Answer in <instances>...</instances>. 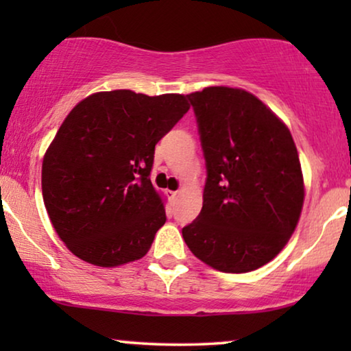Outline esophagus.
<instances>
[{"mask_svg":"<svg viewBox=\"0 0 351 351\" xmlns=\"http://www.w3.org/2000/svg\"><path fill=\"white\" fill-rule=\"evenodd\" d=\"M169 195H171V199L176 201L177 199V195H179V191H169Z\"/></svg>","mask_w":351,"mask_h":351,"instance_id":"34e87169","label":"esophagus"}]
</instances>
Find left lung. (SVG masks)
Listing matches in <instances>:
<instances>
[{
    "label": "left lung",
    "instance_id": "8db88e82",
    "mask_svg": "<svg viewBox=\"0 0 351 351\" xmlns=\"http://www.w3.org/2000/svg\"><path fill=\"white\" fill-rule=\"evenodd\" d=\"M206 161L203 209L182 228L199 261L225 273L257 270L299 222L304 179L286 124L256 95L214 86L186 95Z\"/></svg>",
    "mask_w": 351,
    "mask_h": 351
}]
</instances>
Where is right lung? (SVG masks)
<instances>
[{"label":"right lung","mask_w":351,"mask_h":351,"mask_svg":"<svg viewBox=\"0 0 351 351\" xmlns=\"http://www.w3.org/2000/svg\"><path fill=\"white\" fill-rule=\"evenodd\" d=\"M185 95L128 89L89 95L43 160V199L59 238L97 267L137 261L166 222L150 172L155 145L189 112Z\"/></svg>","instance_id":"right-lung-1"}]
</instances>
